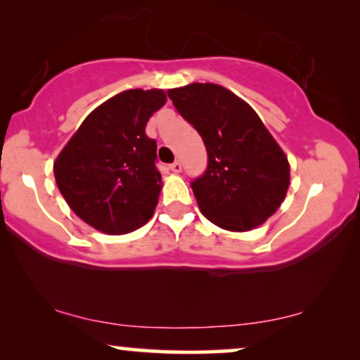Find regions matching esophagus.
Masks as SVG:
<instances>
[{
  "label": "esophagus",
  "instance_id": "34e87169",
  "mask_svg": "<svg viewBox=\"0 0 360 360\" xmlns=\"http://www.w3.org/2000/svg\"><path fill=\"white\" fill-rule=\"evenodd\" d=\"M170 170L174 172V174H180V172H181V164H180V162L175 160L174 164H170Z\"/></svg>",
  "mask_w": 360,
  "mask_h": 360
}]
</instances>
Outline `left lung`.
Returning a JSON list of instances; mask_svg holds the SVG:
<instances>
[{"instance_id": "obj_1", "label": "left lung", "mask_w": 360, "mask_h": 360, "mask_svg": "<svg viewBox=\"0 0 360 360\" xmlns=\"http://www.w3.org/2000/svg\"><path fill=\"white\" fill-rule=\"evenodd\" d=\"M175 110L198 131L208 154L191 181L201 213L228 231H250L270 218L287 195L290 165L252 108L214 83L167 91Z\"/></svg>"}]
</instances>
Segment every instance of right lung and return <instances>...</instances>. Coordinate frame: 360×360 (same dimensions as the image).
Listing matches in <instances>:
<instances>
[{
	"instance_id": "1",
	"label": "right lung",
	"mask_w": 360,
	"mask_h": 360,
	"mask_svg": "<svg viewBox=\"0 0 360 360\" xmlns=\"http://www.w3.org/2000/svg\"><path fill=\"white\" fill-rule=\"evenodd\" d=\"M165 101L164 90L112 96L86 116L53 164L68 206L101 233H131L154 213L162 175L146 126Z\"/></svg>"
}]
</instances>
